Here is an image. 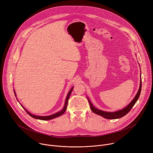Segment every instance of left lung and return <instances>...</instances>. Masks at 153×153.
<instances>
[{"label": "left lung", "mask_w": 153, "mask_h": 153, "mask_svg": "<svg viewBox=\"0 0 153 153\" xmlns=\"http://www.w3.org/2000/svg\"><path fill=\"white\" fill-rule=\"evenodd\" d=\"M141 88H142V80H140L139 90L136 96H135L134 99L131 101V102L126 107L122 109V110H121L117 111L116 112H106V111H103L98 110V109L94 107L93 104L91 103L90 100L88 99L91 110L95 114L100 115V116L103 117L104 118H106V119H119V118L122 117L129 112V111L131 110V108L133 107L134 104L136 103L137 100H138V99L140 96V92H141Z\"/></svg>", "instance_id": "left-lung-1"}]
</instances>
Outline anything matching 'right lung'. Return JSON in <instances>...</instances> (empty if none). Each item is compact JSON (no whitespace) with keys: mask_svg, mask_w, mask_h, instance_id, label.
Returning a JSON list of instances; mask_svg holds the SVG:
<instances>
[{"mask_svg":"<svg viewBox=\"0 0 153 153\" xmlns=\"http://www.w3.org/2000/svg\"><path fill=\"white\" fill-rule=\"evenodd\" d=\"M73 87H72V88L70 90V91H69V93H68V95H67V97L66 100H65V106H64L63 108L62 109V111H59V112H58V113H55V114H53V115H51V116H35V115H33V114H31L30 113H29L27 110H26L24 108V107L21 104H20V105H21V106H22V107L24 108V110L26 111V112H27V113H28L30 116H31L32 117H33V118H34V119H39V120H51V119H54V118H56V117H59V116H60L62 115V114L65 112V111H66V110H67V105H68V101L69 97H70V95H71V92H72V91H73ZM14 93L15 96H16L15 91H14Z\"/></svg>","mask_w":153,"mask_h":153,"instance_id":"1","label":"right lung"}]
</instances>
